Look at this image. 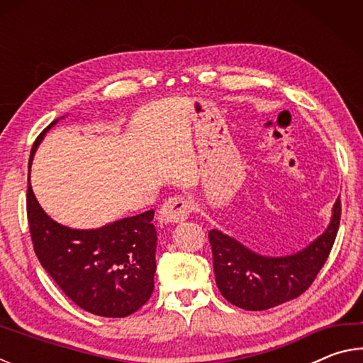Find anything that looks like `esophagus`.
Masks as SVG:
<instances>
[{"label":"esophagus","mask_w":363,"mask_h":363,"mask_svg":"<svg viewBox=\"0 0 363 363\" xmlns=\"http://www.w3.org/2000/svg\"><path fill=\"white\" fill-rule=\"evenodd\" d=\"M190 213H192V201H190V199L176 195L164 201L162 210L158 213V219L164 224L182 223L184 219L189 218Z\"/></svg>","instance_id":"1"}]
</instances>
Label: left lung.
<instances>
[{
	"label": "left lung",
	"instance_id": "left-lung-1",
	"mask_svg": "<svg viewBox=\"0 0 363 363\" xmlns=\"http://www.w3.org/2000/svg\"><path fill=\"white\" fill-rule=\"evenodd\" d=\"M341 219L337 196L331 220L320 237L298 253L267 257L243 247L216 229L210 230L216 285L233 306L247 311H266L303 294L315 280L333 248Z\"/></svg>",
	"mask_w": 363,
	"mask_h": 363
}]
</instances>
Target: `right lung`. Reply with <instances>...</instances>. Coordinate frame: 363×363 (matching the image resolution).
Listing matches in <instances>:
<instances>
[{"mask_svg": "<svg viewBox=\"0 0 363 363\" xmlns=\"http://www.w3.org/2000/svg\"><path fill=\"white\" fill-rule=\"evenodd\" d=\"M57 121L36 138L30 163ZM153 214L149 210L99 229H70L43 211L28 181L27 216L35 253L60 290L94 315L128 317L152 296L157 269Z\"/></svg>", "mask_w": 363, "mask_h": 363, "instance_id": "add662e5", "label": "right lung"}]
</instances>
